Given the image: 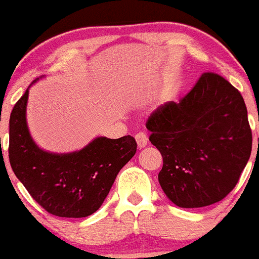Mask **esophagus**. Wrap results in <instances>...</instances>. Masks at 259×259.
I'll return each mask as SVG.
<instances>
[{"label":"esophagus","instance_id":"esophagus-1","mask_svg":"<svg viewBox=\"0 0 259 259\" xmlns=\"http://www.w3.org/2000/svg\"><path fill=\"white\" fill-rule=\"evenodd\" d=\"M135 138H136V142H137L138 148H140V149L144 148V147L147 146V143H148V137H147L146 133H143V132L137 133Z\"/></svg>","mask_w":259,"mask_h":259}]
</instances>
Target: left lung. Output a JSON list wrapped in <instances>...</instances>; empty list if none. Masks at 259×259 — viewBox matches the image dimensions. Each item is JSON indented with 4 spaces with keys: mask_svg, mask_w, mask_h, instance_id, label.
Instances as JSON below:
<instances>
[{
    "mask_svg": "<svg viewBox=\"0 0 259 259\" xmlns=\"http://www.w3.org/2000/svg\"><path fill=\"white\" fill-rule=\"evenodd\" d=\"M149 141L163 157L158 180L177 206L221 201L240 179L252 151L241 93L221 75L204 73L179 102L149 116Z\"/></svg>",
    "mask_w": 259,
    "mask_h": 259,
    "instance_id": "1",
    "label": "left lung"
}]
</instances>
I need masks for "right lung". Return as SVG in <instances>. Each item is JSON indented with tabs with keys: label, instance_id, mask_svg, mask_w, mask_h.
Returning a JSON list of instances; mask_svg holds the SVG:
<instances>
[{
	"label": "right lung",
	"instance_id": "right-lung-1",
	"mask_svg": "<svg viewBox=\"0 0 259 259\" xmlns=\"http://www.w3.org/2000/svg\"><path fill=\"white\" fill-rule=\"evenodd\" d=\"M28 94L29 88L10 117L8 157L13 173L49 213L86 218L99 210L118 171L136 154V140L131 136L117 140L97 137L76 152L43 151L30 137L27 126Z\"/></svg>",
	"mask_w": 259,
	"mask_h": 259
}]
</instances>
